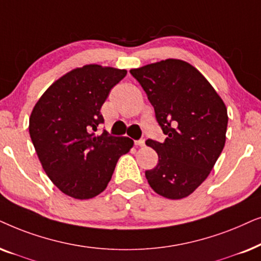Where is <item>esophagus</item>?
I'll return each mask as SVG.
<instances>
[{
	"label": "esophagus",
	"mask_w": 261,
	"mask_h": 261,
	"mask_svg": "<svg viewBox=\"0 0 261 261\" xmlns=\"http://www.w3.org/2000/svg\"><path fill=\"white\" fill-rule=\"evenodd\" d=\"M145 140H147V138H145L144 136H142V137L140 138V140L135 142V144L138 145V147H143V145L145 144Z\"/></svg>",
	"instance_id": "esophagus-1"
}]
</instances>
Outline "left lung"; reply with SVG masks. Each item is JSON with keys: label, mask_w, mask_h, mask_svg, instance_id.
I'll use <instances>...</instances> for the list:
<instances>
[{"label": "left lung", "mask_w": 261, "mask_h": 261, "mask_svg": "<svg viewBox=\"0 0 261 261\" xmlns=\"http://www.w3.org/2000/svg\"><path fill=\"white\" fill-rule=\"evenodd\" d=\"M130 74L154 107L166 135L163 143H145L159 155L156 167L145 171L160 196L181 199L207 178L225 143L228 114L223 100L192 65L166 60L131 69Z\"/></svg>", "instance_id": "obj_1"}]
</instances>
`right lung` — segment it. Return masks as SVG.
I'll return each instance as SVG.
<instances>
[{"instance_id":"right-lung-1","label":"right lung","mask_w":261,"mask_h":261,"mask_svg":"<svg viewBox=\"0 0 261 261\" xmlns=\"http://www.w3.org/2000/svg\"><path fill=\"white\" fill-rule=\"evenodd\" d=\"M126 70L89 64L48 87L30 118V136L45 173L64 194L89 199L107 187L118 160L133 148L128 137L102 131L100 110Z\"/></svg>"}]
</instances>
